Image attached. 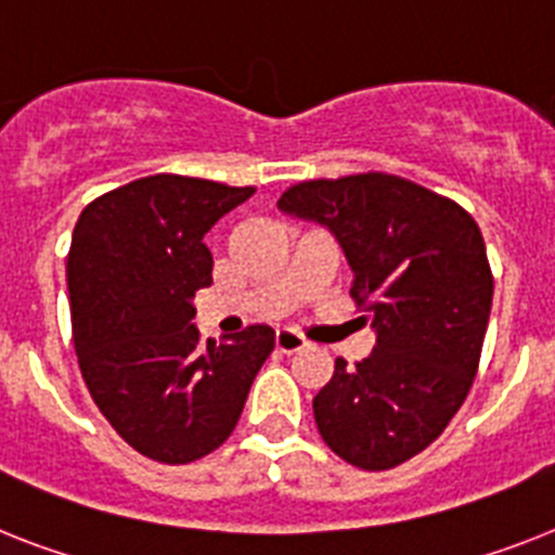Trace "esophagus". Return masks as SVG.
Listing matches in <instances>:
<instances>
[{"instance_id":"1","label":"esophagus","mask_w":555,"mask_h":555,"mask_svg":"<svg viewBox=\"0 0 555 555\" xmlns=\"http://www.w3.org/2000/svg\"><path fill=\"white\" fill-rule=\"evenodd\" d=\"M307 347V338L299 333H293V330H279L276 333V349L279 352H285V356H293V352H299V349Z\"/></svg>"}]
</instances>
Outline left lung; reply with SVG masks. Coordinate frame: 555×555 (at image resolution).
Wrapping results in <instances>:
<instances>
[{
  "label": "left lung",
  "mask_w": 555,
  "mask_h": 555,
  "mask_svg": "<svg viewBox=\"0 0 555 555\" xmlns=\"http://www.w3.org/2000/svg\"><path fill=\"white\" fill-rule=\"evenodd\" d=\"M279 208L333 231L352 268L349 299L378 333L356 366L335 358L313 398L321 440L364 472L406 463L443 435L477 375L493 299L479 225L386 171L301 180Z\"/></svg>",
  "instance_id": "obj_1"
}]
</instances>
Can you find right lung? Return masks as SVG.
Returning a JSON list of instances; mask_svg holds the SVG:
<instances>
[{"label":"right lung","mask_w":555,"mask_h":555,"mask_svg":"<svg viewBox=\"0 0 555 555\" xmlns=\"http://www.w3.org/2000/svg\"><path fill=\"white\" fill-rule=\"evenodd\" d=\"M254 194L183 175H152L83 208L67 254L73 344L83 384L124 443L185 465L225 443L273 330L254 324L199 341L191 296L211 285L203 236Z\"/></svg>","instance_id":"1"}]
</instances>
